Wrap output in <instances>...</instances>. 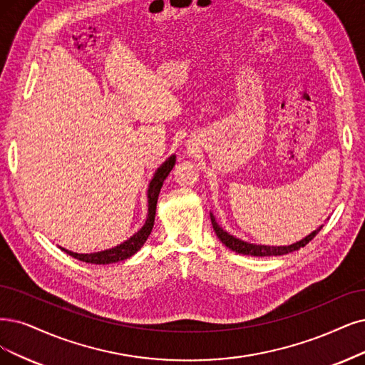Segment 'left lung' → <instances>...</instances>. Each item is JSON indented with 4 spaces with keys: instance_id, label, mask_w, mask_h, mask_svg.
Returning a JSON list of instances; mask_svg holds the SVG:
<instances>
[{
    "instance_id": "obj_1",
    "label": "left lung",
    "mask_w": 365,
    "mask_h": 365,
    "mask_svg": "<svg viewBox=\"0 0 365 365\" xmlns=\"http://www.w3.org/2000/svg\"><path fill=\"white\" fill-rule=\"evenodd\" d=\"M210 221H212V225H213V230L215 233H217L218 239L222 242V244L230 248L232 251L237 252V254H244V255H254V257H271V255H284V254H289V252H293V251H298L301 250L302 247H305L309 240L314 239L316 235L322 230L320 225L317 230H314L313 233H309L307 237H304L302 240L296 242V244H292V245H284V247H269V245H255V244H250V242H245L242 239H237L233 235L227 233L225 230H222V227L218 225L217 220H215L213 215L210 213Z\"/></svg>"
}]
</instances>
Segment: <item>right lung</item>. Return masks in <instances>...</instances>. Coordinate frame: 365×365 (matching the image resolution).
I'll use <instances>...</instances> for the list:
<instances>
[{
    "label": "right lung",
    "mask_w": 365,
    "mask_h": 365,
    "mask_svg": "<svg viewBox=\"0 0 365 365\" xmlns=\"http://www.w3.org/2000/svg\"><path fill=\"white\" fill-rule=\"evenodd\" d=\"M174 164H175V156L171 155L153 174V179L150 180V185H148V190H147V200H148L147 220H145L144 225L140 228V230L135 233L133 236H130L128 240H125L123 244H120V245H117L114 248H110V250L90 252V254H78V252L64 250V248L60 247L61 251L72 255L73 259H78V260L86 262V263H91V264H110V263H117V262H121V260H126V259L132 257L135 252L141 250V247L144 245V242L152 233L160 187H162V185H164V180L167 179V175L170 174V171L173 170Z\"/></svg>",
    "instance_id": "right-lung-1"
}]
</instances>
